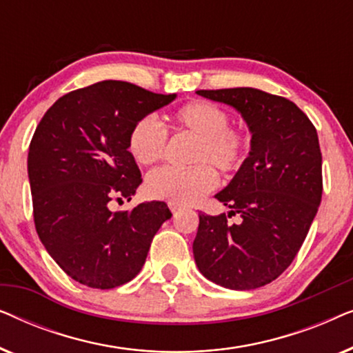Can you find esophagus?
Instances as JSON below:
<instances>
[{"instance_id":"34e87169","label":"esophagus","mask_w":353,"mask_h":353,"mask_svg":"<svg viewBox=\"0 0 353 353\" xmlns=\"http://www.w3.org/2000/svg\"><path fill=\"white\" fill-rule=\"evenodd\" d=\"M168 209H170L173 214H176L178 210H181V205L176 204V202H168Z\"/></svg>"}]
</instances>
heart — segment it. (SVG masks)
<instances>
[{"mask_svg": "<svg viewBox=\"0 0 353 353\" xmlns=\"http://www.w3.org/2000/svg\"><path fill=\"white\" fill-rule=\"evenodd\" d=\"M230 115L216 104L192 101L170 115L175 132L196 137L186 170L161 168L149 173L146 191L154 199L176 204H194L216 185V170L233 173L244 165L250 151V137L243 128L231 127ZM167 132L151 115L141 117L128 134V151L139 165H154L163 157Z\"/></svg>", "mask_w": 353, "mask_h": 353, "instance_id": "1", "label": "heart"}]
</instances>
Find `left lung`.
<instances>
[{
	"label": "left lung",
	"instance_id": "8db88e82",
	"mask_svg": "<svg viewBox=\"0 0 353 353\" xmlns=\"http://www.w3.org/2000/svg\"><path fill=\"white\" fill-rule=\"evenodd\" d=\"M228 104L248 123L250 152L230 185L215 194L228 216L199 214L192 252L212 283L249 291L276 279L305 241L323 194L321 151L316 130L292 101L257 88L199 90Z\"/></svg>",
	"mask_w": 353,
	"mask_h": 353
}]
</instances>
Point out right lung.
I'll return each mask as SVG.
<instances>
[{
	"label": "right lung",
	"mask_w": 353,
	"mask_h": 353,
	"mask_svg": "<svg viewBox=\"0 0 353 353\" xmlns=\"http://www.w3.org/2000/svg\"><path fill=\"white\" fill-rule=\"evenodd\" d=\"M175 98L104 80L64 94L38 123L27 161L35 228L48 254L80 284L112 289L132 281L172 216L161 201L130 212L109 204L132 199L143 181L128 151L130 130Z\"/></svg>",
	"instance_id": "1"
}]
</instances>
